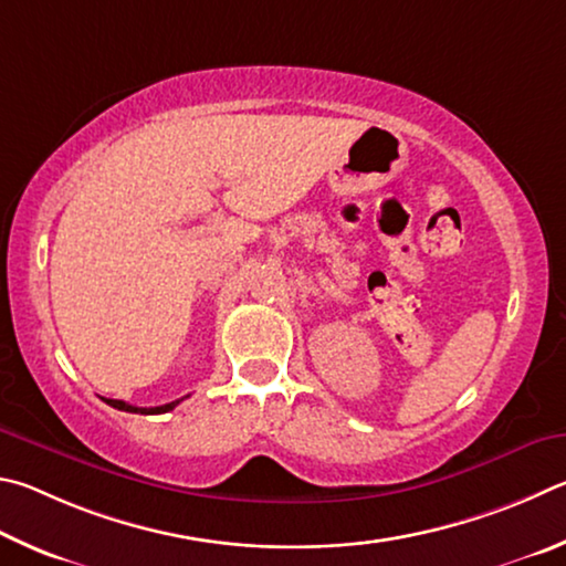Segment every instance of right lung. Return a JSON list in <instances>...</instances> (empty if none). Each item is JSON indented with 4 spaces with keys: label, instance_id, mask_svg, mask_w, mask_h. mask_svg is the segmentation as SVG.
<instances>
[{
    "label": "right lung",
    "instance_id": "obj_1",
    "mask_svg": "<svg viewBox=\"0 0 566 566\" xmlns=\"http://www.w3.org/2000/svg\"><path fill=\"white\" fill-rule=\"evenodd\" d=\"M184 400V398H181ZM181 400H174V402H166V405H158V408H136V405H128L124 400H106V405H112V408L116 410H124V412H142V415H161V412H168L174 410L178 402Z\"/></svg>",
    "mask_w": 566,
    "mask_h": 566
}]
</instances>
